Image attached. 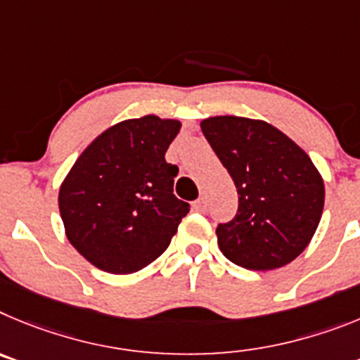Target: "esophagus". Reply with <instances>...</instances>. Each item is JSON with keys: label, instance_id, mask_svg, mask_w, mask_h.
<instances>
[{"label": "esophagus", "instance_id": "obj_1", "mask_svg": "<svg viewBox=\"0 0 360 360\" xmlns=\"http://www.w3.org/2000/svg\"><path fill=\"white\" fill-rule=\"evenodd\" d=\"M193 210H195V212H206V199H204V197H200L199 200H195V202H193Z\"/></svg>", "mask_w": 360, "mask_h": 360}]
</instances>
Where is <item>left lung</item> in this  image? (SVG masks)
<instances>
[{
    "instance_id": "obj_1",
    "label": "left lung",
    "mask_w": 360,
    "mask_h": 360,
    "mask_svg": "<svg viewBox=\"0 0 360 360\" xmlns=\"http://www.w3.org/2000/svg\"><path fill=\"white\" fill-rule=\"evenodd\" d=\"M202 134L231 176L238 212L219 224L226 258L251 271L290 264L312 240L325 206V183L303 148L264 120L210 116Z\"/></svg>"
}]
</instances>
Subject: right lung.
<instances>
[{"label": "right lung", "mask_w": 360, "mask_h": 360, "mask_svg": "<svg viewBox=\"0 0 360 360\" xmlns=\"http://www.w3.org/2000/svg\"><path fill=\"white\" fill-rule=\"evenodd\" d=\"M179 120L147 115L118 122L82 150L59 188L68 240L111 274L138 273L161 257L186 217L174 195L179 168L165 152Z\"/></svg>", "instance_id": "right-lung-1"}]
</instances>
